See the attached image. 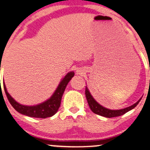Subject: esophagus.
Masks as SVG:
<instances>
[{
	"label": "esophagus",
	"instance_id": "obj_1",
	"mask_svg": "<svg viewBox=\"0 0 150 150\" xmlns=\"http://www.w3.org/2000/svg\"><path fill=\"white\" fill-rule=\"evenodd\" d=\"M83 73H84L81 70H77V75H82V74H83Z\"/></svg>",
	"mask_w": 150,
	"mask_h": 150
}]
</instances>
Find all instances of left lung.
Returning a JSON list of instances; mask_svg holds the SVG:
<instances>
[{
	"label": "left lung",
	"instance_id": "obj_1",
	"mask_svg": "<svg viewBox=\"0 0 150 150\" xmlns=\"http://www.w3.org/2000/svg\"><path fill=\"white\" fill-rule=\"evenodd\" d=\"M85 95H86V99H87V102L89 106V108L92 110V112H94L96 114L99 115V116L106 117V118H112V117H117L122 116V115L125 114V113H127L128 111L132 110V108H134L138 104V103L140 102L141 99L140 98L135 104H132V106H129V107L123 108V109H119V110H111L108 109V108L104 107L101 105L98 104L97 101H95V99L92 97V96L91 95L90 92H89V89L87 87H85Z\"/></svg>",
	"mask_w": 150,
	"mask_h": 150
}]
</instances>
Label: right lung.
Returning <instances> with one entry per match:
<instances>
[{
	"instance_id": "right-lung-1",
	"label": "right lung",
	"mask_w": 150,
	"mask_h": 150,
	"mask_svg": "<svg viewBox=\"0 0 150 150\" xmlns=\"http://www.w3.org/2000/svg\"><path fill=\"white\" fill-rule=\"evenodd\" d=\"M74 75H75V73L73 71L67 74L60 82L59 85L51 97L47 101L40 104L36 105V106H24V105L19 104L7 92L4 82H3V87H4L5 92H6L8 101L18 112L25 116L33 117V118H46L53 116L58 111V108L61 106L62 96L64 93L65 87L72 77L74 76Z\"/></svg>"
}]
</instances>
